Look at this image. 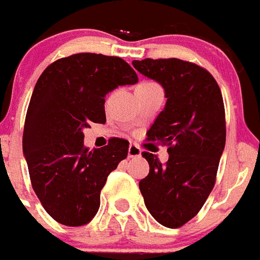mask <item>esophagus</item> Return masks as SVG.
Returning <instances> with one entry per match:
<instances>
[{
  "instance_id": "34e87169",
  "label": "esophagus",
  "mask_w": 260,
  "mask_h": 260,
  "mask_svg": "<svg viewBox=\"0 0 260 260\" xmlns=\"http://www.w3.org/2000/svg\"><path fill=\"white\" fill-rule=\"evenodd\" d=\"M141 149L135 144H131L129 148H128V157L132 158V157H140Z\"/></svg>"
}]
</instances>
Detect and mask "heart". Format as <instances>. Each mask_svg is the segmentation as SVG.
<instances>
[{
    "instance_id": "1",
    "label": "heart",
    "mask_w": 260,
    "mask_h": 260,
    "mask_svg": "<svg viewBox=\"0 0 260 260\" xmlns=\"http://www.w3.org/2000/svg\"><path fill=\"white\" fill-rule=\"evenodd\" d=\"M140 86H156L154 83H150V82H145V83H141Z\"/></svg>"
}]
</instances>
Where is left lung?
Masks as SVG:
<instances>
[{"instance_id":"1","label":"left lung","mask_w":260,"mask_h":260,"mask_svg":"<svg viewBox=\"0 0 260 260\" xmlns=\"http://www.w3.org/2000/svg\"><path fill=\"white\" fill-rule=\"evenodd\" d=\"M144 76L160 83L167 104L148 131V140L168 145L169 158L143 152L149 174L139 182L152 217L165 228H181L197 215L215 184L226 143L221 89L209 71L190 62H132Z\"/></svg>"}]
</instances>
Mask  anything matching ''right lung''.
<instances>
[{
  "instance_id": "obj_1",
  "label": "right lung",
  "mask_w": 260,
  "mask_h": 260,
  "mask_svg": "<svg viewBox=\"0 0 260 260\" xmlns=\"http://www.w3.org/2000/svg\"><path fill=\"white\" fill-rule=\"evenodd\" d=\"M137 82L125 60L92 52L58 59L39 76L26 113L22 149L32 189L56 222L82 226L99 210L100 191L128 154V141L112 139L89 152L83 129L106 121L107 93Z\"/></svg>"
}]
</instances>
